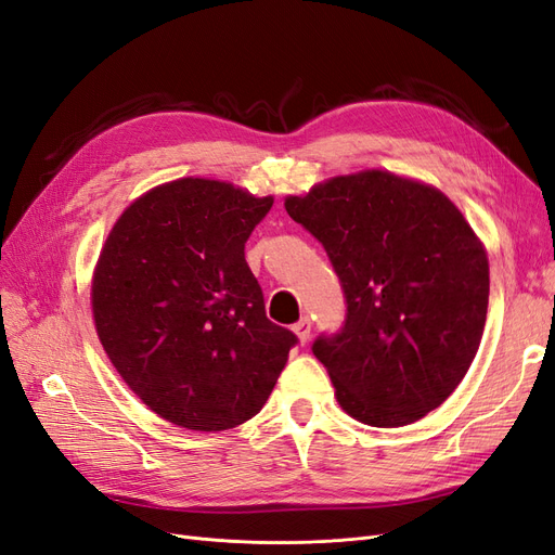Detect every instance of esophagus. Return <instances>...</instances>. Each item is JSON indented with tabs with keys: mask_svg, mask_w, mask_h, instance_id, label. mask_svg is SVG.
Masks as SVG:
<instances>
[{
	"mask_svg": "<svg viewBox=\"0 0 555 555\" xmlns=\"http://www.w3.org/2000/svg\"><path fill=\"white\" fill-rule=\"evenodd\" d=\"M310 331H312V322H310L308 317L298 319V322L294 324V333L298 335V340H300V343H308V338H310Z\"/></svg>",
	"mask_w": 555,
	"mask_h": 555,
	"instance_id": "esophagus-1",
	"label": "esophagus"
}]
</instances>
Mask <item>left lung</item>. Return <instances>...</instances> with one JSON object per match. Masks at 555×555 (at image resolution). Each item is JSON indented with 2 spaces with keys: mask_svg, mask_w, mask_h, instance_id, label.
<instances>
[{
  "mask_svg": "<svg viewBox=\"0 0 555 555\" xmlns=\"http://www.w3.org/2000/svg\"><path fill=\"white\" fill-rule=\"evenodd\" d=\"M284 208L340 278L345 322L312 354L343 410L396 428L440 408L477 354L489 308V259L461 210L386 171L333 178Z\"/></svg>",
  "mask_w": 555,
  "mask_h": 555,
  "instance_id": "left-lung-1",
  "label": "left lung"
}]
</instances>
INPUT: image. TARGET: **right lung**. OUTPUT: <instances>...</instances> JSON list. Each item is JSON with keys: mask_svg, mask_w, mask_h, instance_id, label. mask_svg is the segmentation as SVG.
Returning <instances> with one entry per match:
<instances>
[{"mask_svg": "<svg viewBox=\"0 0 555 555\" xmlns=\"http://www.w3.org/2000/svg\"><path fill=\"white\" fill-rule=\"evenodd\" d=\"M271 206L229 182L182 178L133 201L108 233L92 280L99 340L166 422L206 433L245 424L298 343L266 317L245 261Z\"/></svg>", "mask_w": 555, "mask_h": 555, "instance_id": "1", "label": "right lung"}]
</instances>
